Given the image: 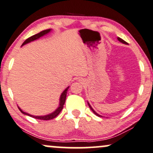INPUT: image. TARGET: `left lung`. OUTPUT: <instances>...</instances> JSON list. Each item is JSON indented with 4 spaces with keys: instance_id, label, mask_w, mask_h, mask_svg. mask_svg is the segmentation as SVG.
<instances>
[{
    "instance_id": "obj_1",
    "label": "left lung",
    "mask_w": 153,
    "mask_h": 153,
    "mask_svg": "<svg viewBox=\"0 0 153 153\" xmlns=\"http://www.w3.org/2000/svg\"><path fill=\"white\" fill-rule=\"evenodd\" d=\"M117 40H119V41H120V43H123V44H126V45H127V44H128V43H126V41H125V40H123V39H121V38H119V37H118V38H117ZM88 106H89V107H90V108H91V110H92V111H93V113H94V114H95V115H97V116H98V117H102V115H99V114H98V113H96V112H95V110H93V108H92V107H91V105H90V103H89V102H88Z\"/></svg>"
}]
</instances>
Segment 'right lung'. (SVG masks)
<instances>
[{"label": "right lung", "mask_w": 153, "mask_h": 153, "mask_svg": "<svg viewBox=\"0 0 153 153\" xmlns=\"http://www.w3.org/2000/svg\"><path fill=\"white\" fill-rule=\"evenodd\" d=\"M51 30H52V29H48V30H43V31H41V32H40L39 33H37L36 35H34V36L30 37V38H27V40H25V41H24V43L22 44L21 46H23V45H25V44L30 43V42L34 41V40L39 39L40 38H41V37L44 36L45 35H47L48 33H49L51 32ZM69 87H70V86L66 88L63 91V92H62V93H61V95H60V100H59V101H60V102H59V106L58 107V108H57V109L55 110V111L53 112V113L48 114V115H30V114L25 113V112L23 111V110H22L21 108H19V106H18V109H19L20 111H21L23 114H24V115H28V116L34 117V118H36V119L48 120H51V119L55 118V117H56L57 115H58V114L60 113V111L62 110V108H63V105H64V104H65V102L66 95H67V92H68V90Z\"/></svg>", "instance_id": "add662e5"}]
</instances>
